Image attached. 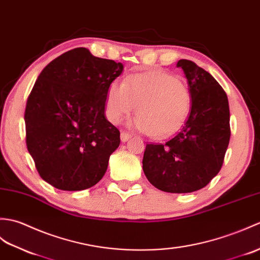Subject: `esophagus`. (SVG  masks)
Wrapping results in <instances>:
<instances>
[{"label": "esophagus", "mask_w": 260, "mask_h": 260, "mask_svg": "<svg viewBox=\"0 0 260 260\" xmlns=\"http://www.w3.org/2000/svg\"><path fill=\"white\" fill-rule=\"evenodd\" d=\"M120 139L122 142H126L129 139H131V135H129L128 132L122 131V132H121V135H120Z\"/></svg>", "instance_id": "esophagus-1"}]
</instances>
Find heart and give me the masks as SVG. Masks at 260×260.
I'll return each mask as SVG.
<instances>
[{
    "label": "heart",
    "instance_id": "heart-1",
    "mask_svg": "<svg viewBox=\"0 0 260 260\" xmlns=\"http://www.w3.org/2000/svg\"><path fill=\"white\" fill-rule=\"evenodd\" d=\"M135 128L148 131L154 138L176 132L184 122L191 107V95L180 80L164 71L134 74L125 82L114 81L107 91L109 120L119 123L135 110Z\"/></svg>",
    "mask_w": 260,
    "mask_h": 260
}]
</instances>
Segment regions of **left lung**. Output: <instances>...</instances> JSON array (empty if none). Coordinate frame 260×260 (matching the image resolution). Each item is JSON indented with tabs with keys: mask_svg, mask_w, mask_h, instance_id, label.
Instances as JSON below:
<instances>
[{
	"mask_svg": "<svg viewBox=\"0 0 260 260\" xmlns=\"http://www.w3.org/2000/svg\"><path fill=\"white\" fill-rule=\"evenodd\" d=\"M191 95V110L180 131L164 145H147L142 168L149 182L171 193L193 192L220 171L230 139L226 92L209 72L179 60Z\"/></svg>",
	"mask_w": 260,
	"mask_h": 260,
	"instance_id": "1",
	"label": "left lung"
}]
</instances>
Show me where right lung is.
<instances>
[{
    "mask_svg": "<svg viewBox=\"0 0 260 260\" xmlns=\"http://www.w3.org/2000/svg\"><path fill=\"white\" fill-rule=\"evenodd\" d=\"M122 71V63L77 48L40 73L25 108L26 147L51 186L79 191L105 176L120 145L119 130L105 115L107 91Z\"/></svg>",
    "mask_w": 260,
    "mask_h": 260,
    "instance_id": "obj_1",
    "label": "right lung"
}]
</instances>
